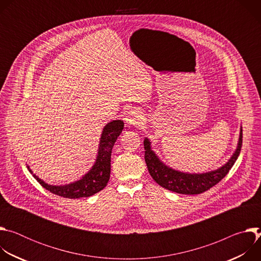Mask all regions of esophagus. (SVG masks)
Instances as JSON below:
<instances>
[{
  "mask_svg": "<svg viewBox=\"0 0 261 261\" xmlns=\"http://www.w3.org/2000/svg\"><path fill=\"white\" fill-rule=\"evenodd\" d=\"M141 121V113L136 108H131L126 114V123L130 126H136Z\"/></svg>",
  "mask_w": 261,
  "mask_h": 261,
  "instance_id": "34e87169",
  "label": "esophagus"
}]
</instances>
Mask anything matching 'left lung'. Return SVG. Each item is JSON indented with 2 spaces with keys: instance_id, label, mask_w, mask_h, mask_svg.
Returning <instances> with one entry per match:
<instances>
[{
  "instance_id": "obj_1",
  "label": "left lung",
  "mask_w": 261,
  "mask_h": 261,
  "mask_svg": "<svg viewBox=\"0 0 261 261\" xmlns=\"http://www.w3.org/2000/svg\"><path fill=\"white\" fill-rule=\"evenodd\" d=\"M242 142L243 130L241 127L238 146L230 159L218 169L203 173L182 172L167 166L159 159L157 154L152 150L151 141L147 137H145L143 140V145L145 150L144 160L148 172H150L151 176L155 179L157 184L161 186V187L179 194H200L211 189L213 186L218 184L228 173V171L233 166L234 162L237 161L241 153Z\"/></svg>"
}]
</instances>
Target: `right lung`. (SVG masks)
Listing matches in <instances>:
<instances>
[{
  "mask_svg": "<svg viewBox=\"0 0 261 261\" xmlns=\"http://www.w3.org/2000/svg\"><path fill=\"white\" fill-rule=\"evenodd\" d=\"M123 129L124 122L122 120L111 121L103 128L96 161L92 168L79 180L61 186L49 185L33 173L29 166L28 169L43 188L56 195L71 199L90 197L106 187L110 176L111 151Z\"/></svg>",
  "mask_w": 261,
  "mask_h": 261,
  "instance_id": "1",
  "label": "right lung"
}]
</instances>
